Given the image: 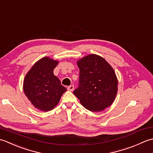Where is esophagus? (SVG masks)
I'll return each instance as SVG.
<instances>
[{
    "label": "esophagus",
    "mask_w": 153,
    "mask_h": 153,
    "mask_svg": "<svg viewBox=\"0 0 153 153\" xmlns=\"http://www.w3.org/2000/svg\"><path fill=\"white\" fill-rule=\"evenodd\" d=\"M67 90H68V91H73V90H74V86L73 85H71L67 87Z\"/></svg>",
    "instance_id": "obj_1"
}]
</instances>
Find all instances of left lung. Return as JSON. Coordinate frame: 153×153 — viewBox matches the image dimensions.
Wrapping results in <instances>:
<instances>
[{
	"label": "left lung",
	"mask_w": 153,
	"mask_h": 153,
	"mask_svg": "<svg viewBox=\"0 0 153 153\" xmlns=\"http://www.w3.org/2000/svg\"><path fill=\"white\" fill-rule=\"evenodd\" d=\"M79 87L73 94L87 110L100 111L111 105L117 92V79L113 68L104 58L95 54L77 61Z\"/></svg>",
	"instance_id": "1"
}]
</instances>
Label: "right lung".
I'll list each match as a JSON object with an SVG mask.
<instances>
[{"instance_id": "add662e5", "label": "right lung", "mask_w": 153, "mask_h": 153, "mask_svg": "<svg viewBox=\"0 0 153 153\" xmlns=\"http://www.w3.org/2000/svg\"><path fill=\"white\" fill-rule=\"evenodd\" d=\"M58 64L48 57H43L33 65L24 80V94L36 108L43 111L53 109L67 88L54 75Z\"/></svg>"}]
</instances>
